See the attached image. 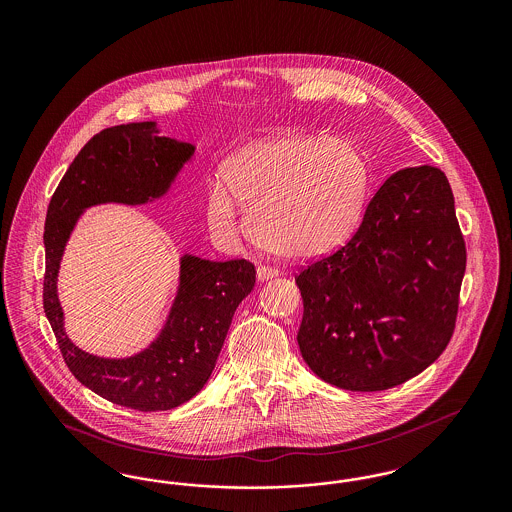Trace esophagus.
<instances>
[{
	"instance_id": "esophagus-1",
	"label": "esophagus",
	"mask_w": 512,
	"mask_h": 512,
	"mask_svg": "<svg viewBox=\"0 0 512 512\" xmlns=\"http://www.w3.org/2000/svg\"><path fill=\"white\" fill-rule=\"evenodd\" d=\"M280 274V270L274 267H267V265H261V267H257V278L261 280V282H265V280H270V278H276Z\"/></svg>"
}]
</instances>
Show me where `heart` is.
Here are the masks:
<instances>
[{"mask_svg":"<svg viewBox=\"0 0 512 512\" xmlns=\"http://www.w3.org/2000/svg\"><path fill=\"white\" fill-rule=\"evenodd\" d=\"M370 180L365 151L349 140L268 138L224 163V188H211L207 222L222 240H238L247 232L238 202L270 249L295 259L324 257L357 230Z\"/></svg>","mask_w":512,"mask_h":512,"instance_id":"b5f03b06","label":"heart"}]
</instances>
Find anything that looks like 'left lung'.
Listing matches in <instances>:
<instances>
[{"instance_id":"8db88e82","label":"left lung","mask_w":512,"mask_h":512,"mask_svg":"<svg viewBox=\"0 0 512 512\" xmlns=\"http://www.w3.org/2000/svg\"><path fill=\"white\" fill-rule=\"evenodd\" d=\"M466 268L447 176L422 165L391 174L351 240L301 268V357L351 391L399 386L453 336Z\"/></svg>"}]
</instances>
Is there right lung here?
I'll return each mask as SVG.
<instances>
[{
	"mask_svg": "<svg viewBox=\"0 0 512 512\" xmlns=\"http://www.w3.org/2000/svg\"><path fill=\"white\" fill-rule=\"evenodd\" d=\"M157 132L155 122H130L96 134L61 178L49 201L44 232V311L65 363L88 390L142 413L174 409L207 384L234 311L255 286V267L245 259L217 263L184 255L165 328L142 353L103 359L67 338L57 272L82 211L99 203L142 205L157 199L194 155L192 144Z\"/></svg>",
	"mask_w": 512,
	"mask_h": 512,
	"instance_id": "add662e5",
	"label": "right lung"
}]
</instances>
